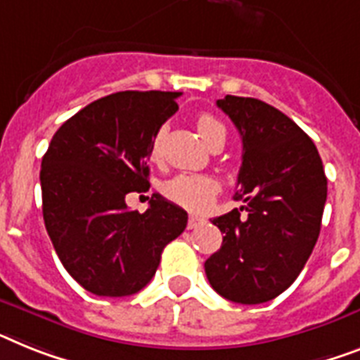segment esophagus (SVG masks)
<instances>
[{
  "mask_svg": "<svg viewBox=\"0 0 360 360\" xmlns=\"http://www.w3.org/2000/svg\"><path fill=\"white\" fill-rule=\"evenodd\" d=\"M204 219H202V217H197V215H189V221H187V228H189V230H195V228H198V226H202V224H204Z\"/></svg>",
  "mask_w": 360,
  "mask_h": 360,
  "instance_id": "1",
  "label": "esophagus"
}]
</instances>
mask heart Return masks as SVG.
<instances>
[{
    "instance_id": "heart-1",
    "label": "heart",
    "mask_w": 360,
    "mask_h": 360,
    "mask_svg": "<svg viewBox=\"0 0 360 360\" xmlns=\"http://www.w3.org/2000/svg\"><path fill=\"white\" fill-rule=\"evenodd\" d=\"M197 130L207 145H212L217 139L226 138L224 124L217 117H213L212 114L198 115ZM160 145H162V134H156L153 139V145H150V156L153 158H156L160 154ZM163 193H165V197L169 200L176 202L180 206L189 207V210H202L215 197L217 184L213 178L204 176V174L184 173L163 184Z\"/></svg>"
}]
</instances>
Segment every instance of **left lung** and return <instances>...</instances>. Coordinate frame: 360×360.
<instances>
[{
  "mask_svg": "<svg viewBox=\"0 0 360 360\" xmlns=\"http://www.w3.org/2000/svg\"><path fill=\"white\" fill-rule=\"evenodd\" d=\"M217 106L243 139L233 198L245 206L212 221L224 237L204 269L222 298L263 304L289 289L307 263L320 233L328 178L311 138L283 112L236 95Z\"/></svg>",
  "mask_w": 360,
  "mask_h": 360,
  "instance_id": "obj_1",
  "label": "left lung"
}]
</instances>
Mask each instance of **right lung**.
I'll list each match as a JSON object with an SVG mask.
<instances>
[{
	"label": "right lung",
	"instance_id": "right-lung-1",
	"mask_svg": "<svg viewBox=\"0 0 360 360\" xmlns=\"http://www.w3.org/2000/svg\"><path fill=\"white\" fill-rule=\"evenodd\" d=\"M180 91H117L77 112L41 158V212L58 259L97 296H130L153 280L187 213L154 193L145 213L124 197L148 189L150 145Z\"/></svg>",
	"mask_w": 360,
	"mask_h": 360
}]
</instances>
